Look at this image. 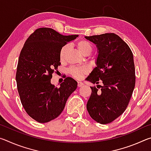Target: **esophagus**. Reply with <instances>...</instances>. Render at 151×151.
Wrapping results in <instances>:
<instances>
[{
	"label": "esophagus",
	"instance_id": "34e87169",
	"mask_svg": "<svg viewBox=\"0 0 151 151\" xmlns=\"http://www.w3.org/2000/svg\"><path fill=\"white\" fill-rule=\"evenodd\" d=\"M84 85V84L82 83V82H78V87H81V86H83Z\"/></svg>",
	"mask_w": 151,
	"mask_h": 151
}]
</instances>
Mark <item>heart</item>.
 Wrapping results in <instances>:
<instances>
[{"label":"heart","instance_id":"heart-1","mask_svg":"<svg viewBox=\"0 0 151 151\" xmlns=\"http://www.w3.org/2000/svg\"><path fill=\"white\" fill-rule=\"evenodd\" d=\"M76 47L78 50L83 54V55H90L91 52L93 50V47L89 42L86 41L85 40H79L76 43ZM68 49V46L65 45L60 48L59 52V57L61 61L65 60L66 52ZM68 72L72 75L73 77L76 78H81L83 76L87 73V68L85 66H72L69 68Z\"/></svg>","mask_w":151,"mask_h":151}]
</instances>
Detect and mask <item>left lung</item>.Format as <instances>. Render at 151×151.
<instances>
[{"label":"left lung","mask_w":151,"mask_h":151,"mask_svg":"<svg viewBox=\"0 0 151 151\" xmlns=\"http://www.w3.org/2000/svg\"><path fill=\"white\" fill-rule=\"evenodd\" d=\"M85 39L95 44L98 50L96 66L86 79L93 84L103 83L91 87L86 109L94 121L108 124L123 113L131 98L135 85L133 55L127 43L114 33Z\"/></svg>","instance_id":"1"}]
</instances>
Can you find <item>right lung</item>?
Masks as SVG:
<instances>
[{
  "instance_id": "obj_1",
  "label": "right lung",
  "mask_w": 151,
  "mask_h": 151,
  "mask_svg": "<svg viewBox=\"0 0 151 151\" xmlns=\"http://www.w3.org/2000/svg\"><path fill=\"white\" fill-rule=\"evenodd\" d=\"M78 37L40 28L29 36L22 48L16 74L17 89L24 110L36 121L45 123L59 116L77 88V82L70 77L58 88L50 79L60 65V48Z\"/></svg>"
}]
</instances>
